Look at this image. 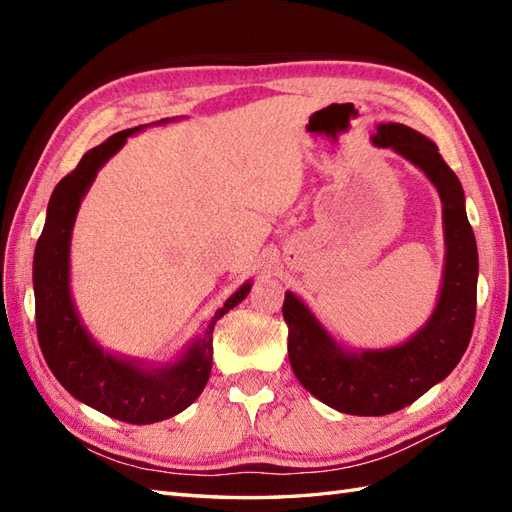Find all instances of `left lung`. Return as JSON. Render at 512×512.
I'll return each mask as SVG.
<instances>
[{
  "mask_svg": "<svg viewBox=\"0 0 512 512\" xmlns=\"http://www.w3.org/2000/svg\"><path fill=\"white\" fill-rule=\"evenodd\" d=\"M376 130L371 143L391 147L421 168L440 194L446 258L436 309L404 344L348 352L292 292L282 307L294 376L322 404L356 416L397 412L442 382L466 352L476 318L478 252L457 175L436 143L404 123H380Z\"/></svg>",
  "mask_w": 512,
  "mask_h": 512,
  "instance_id": "1",
  "label": "left lung"
}]
</instances>
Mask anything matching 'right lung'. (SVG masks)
I'll use <instances>...</instances> for the list:
<instances>
[{
	"label": "right lung",
	"mask_w": 512,
	"mask_h": 512,
	"mask_svg": "<svg viewBox=\"0 0 512 512\" xmlns=\"http://www.w3.org/2000/svg\"><path fill=\"white\" fill-rule=\"evenodd\" d=\"M166 121L170 119L158 123ZM145 128H130L106 138L102 145L89 149L79 166L55 185L34 254L36 329L46 365L72 397L132 425L164 421L183 412L203 393L211 374L215 322L237 307L252 288L247 282L232 294L215 312L203 337H198L173 365L143 367L104 352L89 335L70 294L72 226L98 170L123 147L128 136Z\"/></svg>",
	"instance_id": "add662e5"
}]
</instances>
